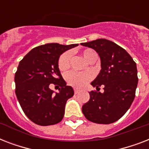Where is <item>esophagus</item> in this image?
Masks as SVG:
<instances>
[{"instance_id":"obj_1","label":"esophagus","mask_w":149,"mask_h":149,"mask_svg":"<svg viewBox=\"0 0 149 149\" xmlns=\"http://www.w3.org/2000/svg\"><path fill=\"white\" fill-rule=\"evenodd\" d=\"M79 90H78V89H77V88H75L74 89V93L75 94H77V93H79Z\"/></svg>"}]
</instances>
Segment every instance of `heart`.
<instances>
[{"mask_svg": "<svg viewBox=\"0 0 149 149\" xmlns=\"http://www.w3.org/2000/svg\"><path fill=\"white\" fill-rule=\"evenodd\" d=\"M82 56L88 63L92 60H95L97 57L95 52L89 49H84L82 52ZM70 59H71V54L69 52L63 53L60 56L58 60V68L61 71H65L69 69L70 65ZM92 77L93 76L91 72H70L67 73L65 79L68 84H70L71 86L80 88L85 86L92 79Z\"/></svg>", "mask_w": 149, "mask_h": 149, "instance_id": "heart-1", "label": "heart"}]
</instances>
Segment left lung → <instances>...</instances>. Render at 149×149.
<instances>
[{"label": "left lung", "instance_id": "8db88e82", "mask_svg": "<svg viewBox=\"0 0 149 149\" xmlns=\"http://www.w3.org/2000/svg\"><path fill=\"white\" fill-rule=\"evenodd\" d=\"M81 45L99 55L101 70L91 85L97 91L100 86L104 90L103 93L89 92L90 100L83 105L82 111L92 122H115L127 112L135 97L139 81L136 63L126 50L110 40L100 38Z\"/></svg>", "mask_w": 149, "mask_h": 149}]
</instances>
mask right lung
I'll use <instances>...</instances> for the list:
<instances>
[{
    "label": "right lung",
    "instance_id": "1",
    "mask_svg": "<svg viewBox=\"0 0 149 149\" xmlns=\"http://www.w3.org/2000/svg\"><path fill=\"white\" fill-rule=\"evenodd\" d=\"M78 44L64 45L48 43L34 48L19 63L15 72V93L25 115L36 125H52L60 122L65 106L74 91L66 86L58 69V58L64 52ZM50 83L61 86L55 93Z\"/></svg>",
    "mask_w": 149,
    "mask_h": 149
}]
</instances>
